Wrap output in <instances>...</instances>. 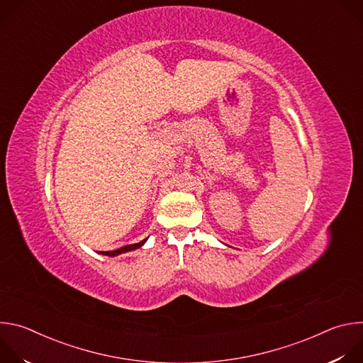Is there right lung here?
I'll return each mask as SVG.
<instances>
[{
  "label": "right lung",
  "mask_w": 363,
  "mask_h": 363,
  "mask_svg": "<svg viewBox=\"0 0 363 363\" xmlns=\"http://www.w3.org/2000/svg\"><path fill=\"white\" fill-rule=\"evenodd\" d=\"M146 240H147V238L142 240L140 242L129 244V245H125V247H122V248H118V250H113V251H106V252H101V254H103V255H109V257H116V255H121V254H123V252H128V251H133V250H136V248H140V247L146 242Z\"/></svg>",
  "instance_id": "obj_1"
}]
</instances>
